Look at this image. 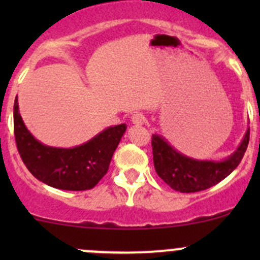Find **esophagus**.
<instances>
[{"instance_id": "esophagus-1", "label": "esophagus", "mask_w": 260, "mask_h": 260, "mask_svg": "<svg viewBox=\"0 0 260 260\" xmlns=\"http://www.w3.org/2000/svg\"><path fill=\"white\" fill-rule=\"evenodd\" d=\"M146 117L142 113H136L132 115V123L135 125H142L145 124Z\"/></svg>"}]
</instances>
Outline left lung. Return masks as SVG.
<instances>
[{
    "label": "left lung",
    "instance_id": "1",
    "mask_svg": "<svg viewBox=\"0 0 260 260\" xmlns=\"http://www.w3.org/2000/svg\"><path fill=\"white\" fill-rule=\"evenodd\" d=\"M246 129L242 143L222 161L196 159L176 151L162 136L152 135V152L157 175L180 192H198L216 185L229 176L242 161L249 143Z\"/></svg>",
    "mask_w": 260,
    "mask_h": 260
}]
</instances>
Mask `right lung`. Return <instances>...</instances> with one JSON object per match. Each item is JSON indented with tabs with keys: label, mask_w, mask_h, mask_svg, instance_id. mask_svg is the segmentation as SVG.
<instances>
[{
	"label": "right lung",
	"mask_w": 260,
	"mask_h": 260,
	"mask_svg": "<svg viewBox=\"0 0 260 260\" xmlns=\"http://www.w3.org/2000/svg\"><path fill=\"white\" fill-rule=\"evenodd\" d=\"M127 125L108 127L83 145L56 148L39 142L30 133L14 104V131L18 153L28 171L39 181L68 191L93 188L107 174L115 148Z\"/></svg>",
	"instance_id": "add662e5"
}]
</instances>
